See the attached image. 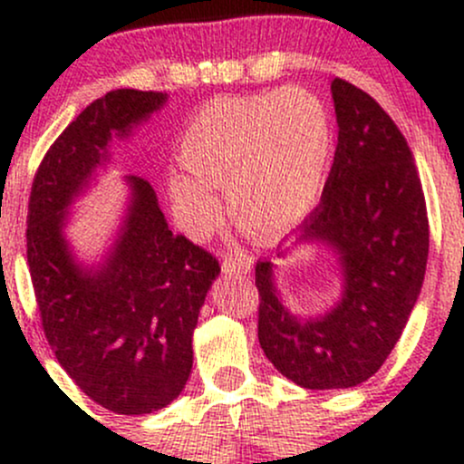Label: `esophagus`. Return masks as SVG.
Returning a JSON list of instances; mask_svg holds the SVG:
<instances>
[{
    "label": "esophagus",
    "mask_w": 464,
    "mask_h": 464,
    "mask_svg": "<svg viewBox=\"0 0 464 464\" xmlns=\"http://www.w3.org/2000/svg\"><path fill=\"white\" fill-rule=\"evenodd\" d=\"M255 266V259L248 257V255H228L225 257V262H222V270H225L227 275H246L253 270Z\"/></svg>",
    "instance_id": "obj_1"
}]
</instances>
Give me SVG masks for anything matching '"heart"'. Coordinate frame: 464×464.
I'll return each mask as SVG.
<instances>
[{
    "mask_svg": "<svg viewBox=\"0 0 464 464\" xmlns=\"http://www.w3.org/2000/svg\"><path fill=\"white\" fill-rule=\"evenodd\" d=\"M334 157V124L316 95L284 89L253 98H218L185 126L168 188L185 231L205 237L228 211L259 239L301 225L321 200Z\"/></svg>",
    "mask_w": 464,
    "mask_h": 464,
    "instance_id": "b5f03b06",
    "label": "heart"
}]
</instances>
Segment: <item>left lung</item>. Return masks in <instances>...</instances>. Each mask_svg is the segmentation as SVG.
Instances as JSON below:
<instances>
[{
    "label": "left lung",
    "mask_w": 464,
    "mask_h": 464,
    "mask_svg": "<svg viewBox=\"0 0 464 464\" xmlns=\"http://www.w3.org/2000/svg\"><path fill=\"white\" fill-rule=\"evenodd\" d=\"M332 98L334 165L296 244L332 250L338 301L314 316L292 314L276 287L279 266H255L259 344L281 375L310 391L353 388L380 371L419 299L430 248L425 196L406 137L347 80H334Z\"/></svg>",
    "instance_id": "1"
}]
</instances>
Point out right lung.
Returning <instances> with one entry per match:
<instances>
[{
  "label": "right lung",
  "mask_w": 464,
  "mask_h": 464,
  "mask_svg": "<svg viewBox=\"0 0 464 464\" xmlns=\"http://www.w3.org/2000/svg\"><path fill=\"white\" fill-rule=\"evenodd\" d=\"M168 93L117 89L80 113L36 169L28 205V266L56 360L95 403L150 414L189 380L191 335L220 275L214 255L169 231L152 185L126 177L130 196L102 262L82 264L65 236L69 207Z\"/></svg>",
  "instance_id": "obj_1"
}]
</instances>
